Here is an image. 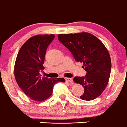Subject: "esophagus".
<instances>
[{"label":"esophagus","mask_w":127,"mask_h":127,"mask_svg":"<svg viewBox=\"0 0 127 127\" xmlns=\"http://www.w3.org/2000/svg\"><path fill=\"white\" fill-rule=\"evenodd\" d=\"M66 82L70 83V84H72V83H73V79H72V78H66Z\"/></svg>","instance_id":"esophagus-1"}]
</instances>
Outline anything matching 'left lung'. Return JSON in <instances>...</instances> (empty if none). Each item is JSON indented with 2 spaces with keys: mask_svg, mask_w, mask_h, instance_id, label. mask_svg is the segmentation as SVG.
Returning a JSON list of instances; mask_svg holds the SVG:
<instances>
[{
  "mask_svg": "<svg viewBox=\"0 0 127 127\" xmlns=\"http://www.w3.org/2000/svg\"><path fill=\"white\" fill-rule=\"evenodd\" d=\"M58 39L70 51L77 62L83 63L87 73L75 76L73 81L83 86L80 98L91 101L99 96L106 88L110 75L111 62L109 52L102 41L90 33L58 34Z\"/></svg>",
  "mask_w": 127,
  "mask_h": 127,
  "instance_id": "obj_1",
  "label": "left lung"
}]
</instances>
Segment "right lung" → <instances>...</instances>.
Here are the masks:
<instances>
[{
	"label": "right lung",
	"mask_w": 127,
	"mask_h": 127,
	"mask_svg": "<svg viewBox=\"0 0 127 127\" xmlns=\"http://www.w3.org/2000/svg\"><path fill=\"white\" fill-rule=\"evenodd\" d=\"M55 38L54 34L36 35L31 37L21 47L14 65L16 82L22 91L32 100L43 101L52 94L53 87L64 78L41 77L40 72L44 69L46 51Z\"/></svg>",
	"instance_id": "obj_1"
}]
</instances>
